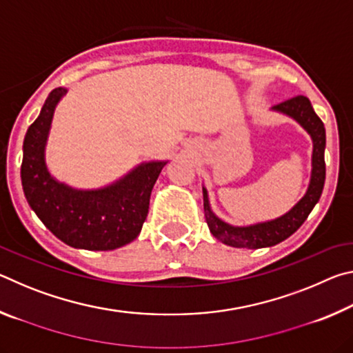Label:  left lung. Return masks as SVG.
<instances>
[{
    "mask_svg": "<svg viewBox=\"0 0 353 353\" xmlns=\"http://www.w3.org/2000/svg\"><path fill=\"white\" fill-rule=\"evenodd\" d=\"M271 110L283 113V115L294 119L296 123L307 130L313 141V154H312V176L310 183L302 196V199L286 212L282 216L276 219L265 221V223H256L250 225H232L225 223L213 213L208 201L207 188L202 187L204 193V212L205 221L210 229L212 235L218 241L227 244L232 248H244V249H260L271 248L282 243L286 238L291 236L301 227L308 214L312 213L314 205L322 194L325 182V128L321 118L316 115L312 103L305 97H296L288 101H283L274 105Z\"/></svg>",
    "mask_w": 353,
    "mask_h": 353,
    "instance_id": "1",
    "label": "left lung"
}]
</instances>
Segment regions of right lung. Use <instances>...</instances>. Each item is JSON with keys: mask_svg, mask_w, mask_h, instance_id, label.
<instances>
[{"mask_svg": "<svg viewBox=\"0 0 353 353\" xmlns=\"http://www.w3.org/2000/svg\"><path fill=\"white\" fill-rule=\"evenodd\" d=\"M54 88L23 141L21 185L26 201L59 240L76 249L113 250L134 241L148 216L149 198L168 160L143 162L105 187L79 190L59 182L46 165L54 110L67 94Z\"/></svg>", "mask_w": 353, "mask_h": 353, "instance_id": "right-lung-1", "label": "right lung"}]
</instances>
